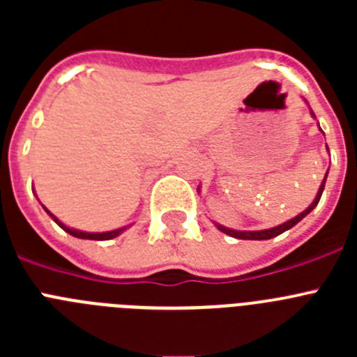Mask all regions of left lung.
Masks as SVG:
<instances>
[{"label":"left lung","mask_w":357,"mask_h":357,"mask_svg":"<svg viewBox=\"0 0 357 357\" xmlns=\"http://www.w3.org/2000/svg\"><path fill=\"white\" fill-rule=\"evenodd\" d=\"M304 102H305V100H304ZM305 103H307V102H305ZM309 114H311V118L317 119V116H314V112L311 109H309ZM318 128H320V125H318ZM320 132H324V130H321V128H320ZM327 151H329V148H327ZM327 173H329V169H327V172H326V176H324V181H321L320 188H318L317 197H314V200L311 202V206H309L307 209L302 211V213L296 214L295 218L288 220V222L280 223V225H277V227H272V229H263V230H234V229H229V227L220 225V223H216V222H214V225H216L218 230H222L223 234L232 236V238H238V239H254V241H261V239H272V238H275V236L282 234V232L289 230V229H291V227H295L296 223L301 222V220H304V218L307 216V214L311 213V211H313L314 207L318 206V202H320L321 193H324V188H326ZM198 191H200V185H198Z\"/></svg>","instance_id":"1"}]
</instances>
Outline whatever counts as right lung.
<instances>
[{"label": "right lung", "mask_w": 357, "mask_h": 357, "mask_svg": "<svg viewBox=\"0 0 357 357\" xmlns=\"http://www.w3.org/2000/svg\"><path fill=\"white\" fill-rule=\"evenodd\" d=\"M44 207V206H43ZM44 211L50 214V216L53 218V222L56 223V225L61 227V229H64L68 234L75 236V238H80V239H94V241H107V239H112V238H118L121 232H125V230L128 229L130 225H125V227H119V229H114V230H107V232H85V230H78V229H73V227H68L66 223H62L59 218L55 216V214L52 213L50 209H46L44 207Z\"/></svg>", "instance_id": "add662e5"}]
</instances>
